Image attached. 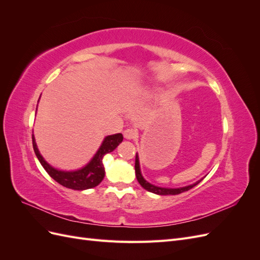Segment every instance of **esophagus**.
Wrapping results in <instances>:
<instances>
[{"mask_svg": "<svg viewBox=\"0 0 260 260\" xmlns=\"http://www.w3.org/2000/svg\"><path fill=\"white\" fill-rule=\"evenodd\" d=\"M123 137H124V139H127V140H133V139H136L138 137V132H137L136 129L129 128L127 130H124Z\"/></svg>", "mask_w": 260, "mask_h": 260, "instance_id": "34e87169", "label": "esophagus"}]
</instances>
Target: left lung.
Segmentation results:
<instances>
[{
    "mask_svg": "<svg viewBox=\"0 0 260 260\" xmlns=\"http://www.w3.org/2000/svg\"><path fill=\"white\" fill-rule=\"evenodd\" d=\"M135 169H136V177L139 181V183L142 185V187H144L146 191L148 192H152L154 194H157V195H177V194H180L182 192H185V191H188L190 188L194 187L196 184H199L201 180L196 181V182H194L193 184H190V185H186V186H182V187H161V186H157V185H154L152 183H149L148 181H146L144 179V177L142 176V172H141V167H140V159H139V155L137 153L136 155V166H135Z\"/></svg>",
    "mask_w": 260,
    "mask_h": 260,
    "instance_id": "left-lung-1",
    "label": "left lung"
}]
</instances>
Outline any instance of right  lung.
Here are the masks:
<instances>
[{
    "label": "right lung",
    "mask_w": 260,
    "mask_h": 260,
    "mask_svg": "<svg viewBox=\"0 0 260 260\" xmlns=\"http://www.w3.org/2000/svg\"><path fill=\"white\" fill-rule=\"evenodd\" d=\"M39 100H40V98H39ZM122 140L123 137L121 133L107 136L104 138L103 142H102L96 153L93 155L90 161L86 162L83 167L75 170H60L53 167L51 164H49L44 159V157L41 155L40 151H39L35 135L32 133V145L35 153L37 155V158L40 161L45 171L62 186L77 191H83L88 190V188L95 187L102 182V180L105 177L103 157L106 154L113 152L114 149L122 142Z\"/></svg>",
    "instance_id": "add662e5"
}]
</instances>
